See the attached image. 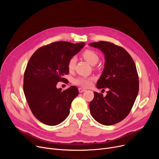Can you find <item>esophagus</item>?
Here are the masks:
<instances>
[{
  "instance_id": "1",
  "label": "esophagus",
  "mask_w": 159,
  "mask_h": 159,
  "mask_svg": "<svg viewBox=\"0 0 159 159\" xmlns=\"http://www.w3.org/2000/svg\"><path fill=\"white\" fill-rule=\"evenodd\" d=\"M85 91H86V89H82V88H79V93L84 92Z\"/></svg>"
}]
</instances>
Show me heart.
<instances>
[{"label": "heart", "mask_w": 159, "mask_h": 159, "mask_svg": "<svg viewBox=\"0 0 159 159\" xmlns=\"http://www.w3.org/2000/svg\"><path fill=\"white\" fill-rule=\"evenodd\" d=\"M82 56L88 63L93 66L95 65L99 60V57L98 54L95 51H93V50L91 49L85 50V51L82 53ZM75 62H76V58H75V57H71L69 60L68 63V68L70 70H72L74 68ZM91 80H92L91 78L86 77H79L75 79L74 82L79 86L87 88L90 86Z\"/></svg>", "instance_id": "heart-1"}]
</instances>
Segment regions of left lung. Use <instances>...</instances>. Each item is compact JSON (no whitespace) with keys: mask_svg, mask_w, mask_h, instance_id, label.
<instances>
[{"mask_svg":"<svg viewBox=\"0 0 159 159\" xmlns=\"http://www.w3.org/2000/svg\"><path fill=\"white\" fill-rule=\"evenodd\" d=\"M89 45L104 54V68L97 88L108 89L106 97L94 92L89 103L91 115L98 123L110 126L126 118L134 104L139 88L136 66L122 47L105 41Z\"/></svg>","mask_w":159,"mask_h":159,"instance_id":"obj_1","label":"left lung"}]
</instances>
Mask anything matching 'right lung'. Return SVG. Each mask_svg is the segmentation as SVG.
<instances>
[{
  "instance_id": "1",
  "label": "right lung",
  "mask_w": 159,
  "mask_h": 159,
  "mask_svg": "<svg viewBox=\"0 0 159 159\" xmlns=\"http://www.w3.org/2000/svg\"><path fill=\"white\" fill-rule=\"evenodd\" d=\"M84 45L56 42L40 48L30 58L24 75V93L32 113L41 122L56 126L69 115L78 88L71 86L62 91L57 84L66 80L63 77L69 73V60Z\"/></svg>"
}]
</instances>
